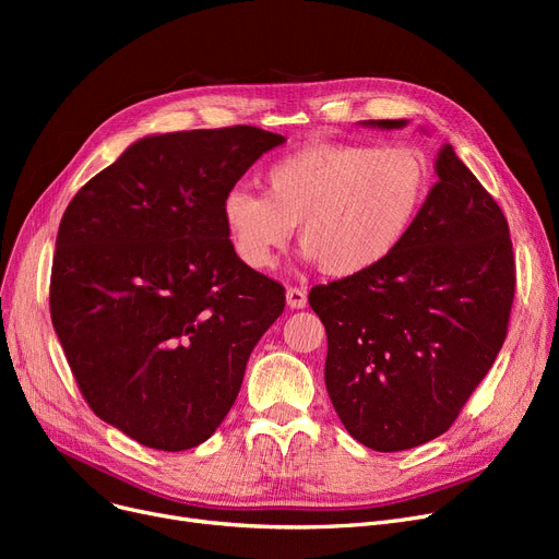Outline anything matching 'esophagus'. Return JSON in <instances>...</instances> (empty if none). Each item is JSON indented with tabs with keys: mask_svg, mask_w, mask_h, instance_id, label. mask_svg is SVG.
Here are the masks:
<instances>
[{
	"mask_svg": "<svg viewBox=\"0 0 559 559\" xmlns=\"http://www.w3.org/2000/svg\"><path fill=\"white\" fill-rule=\"evenodd\" d=\"M285 299H287V306L292 310L306 308V304H308V295H306V289H301V287H287Z\"/></svg>",
	"mask_w": 559,
	"mask_h": 559,
	"instance_id": "esophagus-1",
	"label": "esophagus"
}]
</instances>
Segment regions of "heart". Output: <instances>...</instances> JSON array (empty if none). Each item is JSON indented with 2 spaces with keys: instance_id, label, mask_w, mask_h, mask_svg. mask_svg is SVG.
<instances>
[{
  "instance_id": "b5f03b06",
  "label": "heart",
  "mask_w": 559,
  "mask_h": 559,
  "mask_svg": "<svg viewBox=\"0 0 559 559\" xmlns=\"http://www.w3.org/2000/svg\"><path fill=\"white\" fill-rule=\"evenodd\" d=\"M430 190L426 156L409 144H310L274 160L264 192L222 199L230 247L247 267H274L299 224L306 255L346 278L388 262L409 238Z\"/></svg>"
}]
</instances>
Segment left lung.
Instances as JSON below:
<instances>
[{
	"label": "left lung",
	"instance_id": "8db88e82",
	"mask_svg": "<svg viewBox=\"0 0 559 559\" xmlns=\"http://www.w3.org/2000/svg\"><path fill=\"white\" fill-rule=\"evenodd\" d=\"M401 129L405 120H369ZM439 181L380 267L314 285L329 337L326 390L360 444L394 453L447 432L501 350L516 267L503 211L444 144Z\"/></svg>",
	"mask_w": 559,
	"mask_h": 559
}]
</instances>
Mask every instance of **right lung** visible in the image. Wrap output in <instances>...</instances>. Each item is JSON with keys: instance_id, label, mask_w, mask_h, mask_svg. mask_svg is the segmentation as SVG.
Segmentation results:
<instances>
[{"instance_id": "1", "label": "right lung", "mask_w": 559, "mask_h": 559, "mask_svg": "<svg viewBox=\"0 0 559 559\" xmlns=\"http://www.w3.org/2000/svg\"><path fill=\"white\" fill-rule=\"evenodd\" d=\"M283 142L247 124L142 138L58 226L53 331L93 413L144 447L205 442L285 308L283 285L235 255L222 222L224 194Z\"/></svg>"}]
</instances>
